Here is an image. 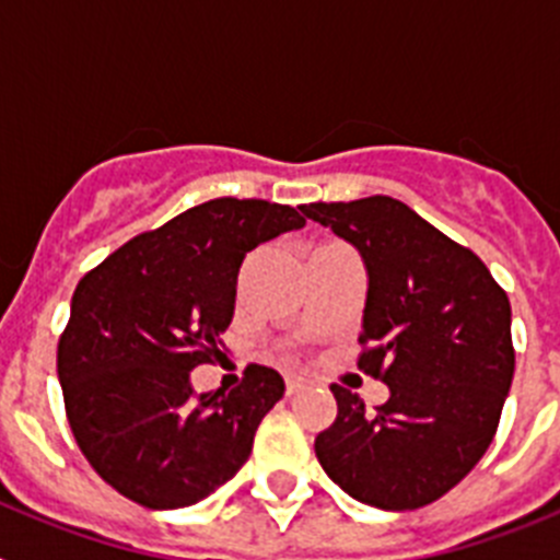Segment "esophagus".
<instances>
[{
  "instance_id": "1",
  "label": "esophagus",
  "mask_w": 560,
  "mask_h": 560,
  "mask_svg": "<svg viewBox=\"0 0 560 560\" xmlns=\"http://www.w3.org/2000/svg\"><path fill=\"white\" fill-rule=\"evenodd\" d=\"M303 389V378H296V375H289L285 378V395H296Z\"/></svg>"
}]
</instances>
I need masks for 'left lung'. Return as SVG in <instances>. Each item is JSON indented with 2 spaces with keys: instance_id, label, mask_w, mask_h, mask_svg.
I'll use <instances>...</instances> for the list:
<instances>
[{
  "instance_id": "8db88e82",
  "label": "left lung",
  "mask_w": 560,
  "mask_h": 560,
  "mask_svg": "<svg viewBox=\"0 0 560 560\" xmlns=\"http://www.w3.org/2000/svg\"><path fill=\"white\" fill-rule=\"evenodd\" d=\"M300 210L359 249L368 269L359 368L389 387L368 412L334 384L339 412L316 434V459L359 502L423 508L452 491L497 434L516 368L508 294L471 249L404 201L370 196Z\"/></svg>"
}]
</instances>
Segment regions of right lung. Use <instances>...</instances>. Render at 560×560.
<instances>
[{
  "instance_id": "obj_1",
  "label": "right lung",
  "mask_w": 560,
  "mask_h": 560,
  "mask_svg": "<svg viewBox=\"0 0 560 560\" xmlns=\"http://www.w3.org/2000/svg\"><path fill=\"white\" fill-rule=\"evenodd\" d=\"M305 219L264 199H212L89 271L58 341L67 420L89 465L131 502H201L249 459L280 373L249 364L241 387L192 393L190 370L221 359L237 271L255 246Z\"/></svg>"
}]
</instances>
